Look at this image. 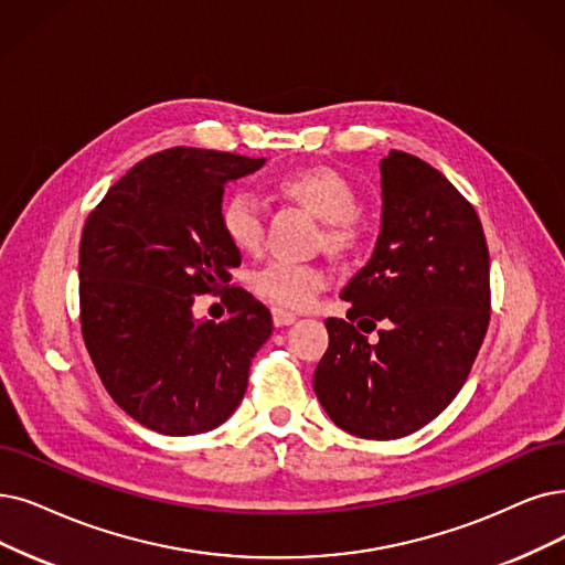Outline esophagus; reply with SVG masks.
<instances>
[{
  "label": "esophagus",
  "mask_w": 565,
  "mask_h": 565,
  "mask_svg": "<svg viewBox=\"0 0 565 565\" xmlns=\"http://www.w3.org/2000/svg\"><path fill=\"white\" fill-rule=\"evenodd\" d=\"M270 315H274L276 327H289V324L297 322V315L289 312V310H282V308H270Z\"/></svg>",
  "instance_id": "1"
}]
</instances>
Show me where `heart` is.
Masks as SVG:
<instances>
[{
    "label": "heart",
    "mask_w": 565,
    "mask_h": 565,
    "mask_svg": "<svg viewBox=\"0 0 565 565\" xmlns=\"http://www.w3.org/2000/svg\"><path fill=\"white\" fill-rule=\"evenodd\" d=\"M280 190L329 222L324 243L331 250L345 253L361 241V222L356 215L359 194L343 171L333 167L289 171L280 178ZM220 227L236 250L257 253L264 241V209L259 199L247 190L232 192L220 206ZM250 285L259 299L278 308L301 310L312 306L329 285V274L322 264L270 259L255 270Z\"/></svg>",
    "instance_id": "b5f03b06"
}]
</instances>
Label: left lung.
I'll return each instance as SVG.
<instances>
[{
  "label": "left lung",
  "mask_w": 565,
  "mask_h": 565,
  "mask_svg": "<svg viewBox=\"0 0 565 565\" xmlns=\"http://www.w3.org/2000/svg\"><path fill=\"white\" fill-rule=\"evenodd\" d=\"M382 230L371 262L343 289L312 375L343 431L394 440L436 419L472 369L489 327V250L470 201L419 157L380 162ZM376 331V338L367 333Z\"/></svg>",
  "instance_id": "obj_1"
}]
</instances>
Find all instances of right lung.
Listing matches in <instances>:
<instances>
[{
    "mask_svg": "<svg viewBox=\"0 0 565 565\" xmlns=\"http://www.w3.org/2000/svg\"><path fill=\"white\" fill-rule=\"evenodd\" d=\"M264 160L169 148L134 164L87 215L78 250L81 331L106 392L164 436L206 434L241 403L270 312L230 285L241 253L222 234L230 180ZM201 294L231 315L196 321Z\"/></svg>",
    "mask_w": 565,
    "mask_h": 565,
    "instance_id": "obj_1",
    "label": "right lung"
}]
</instances>
